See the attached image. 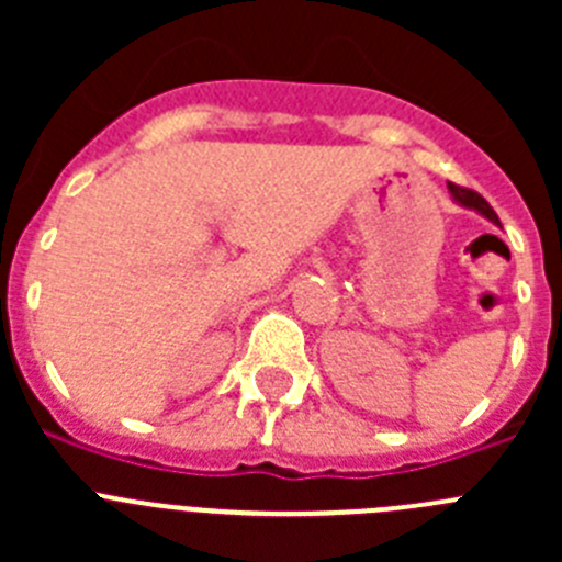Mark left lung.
Masks as SVG:
<instances>
[{
  "mask_svg": "<svg viewBox=\"0 0 562 562\" xmlns=\"http://www.w3.org/2000/svg\"><path fill=\"white\" fill-rule=\"evenodd\" d=\"M448 188H450V193H453V200L459 202V205L473 207V211H479L481 216H486V220H490V222H495V225H501V222H498V213H495L493 207H490V202H486L484 196H481V193L470 191V188L453 186V182H448Z\"/></svg>",
  "mask_w": 562,
  "mask_h": 562,
  "instance_id": "obj_1",
  "label": "left lung"
}]
</instances>
